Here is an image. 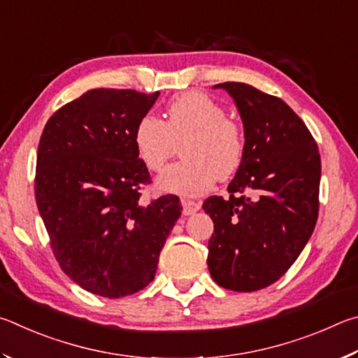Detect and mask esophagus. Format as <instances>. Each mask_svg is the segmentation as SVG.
<instances>
[{
	"mask_svg": "<svg viewBox=\"0 0 358 358\" xmlns=\"http://www.w3.org/2000/svg\"><path fill=\"white\" fill-rule=\"evenodd\" d=\"M182 208H184V210H182L184 215H192L199 210L201 204L196 201H190V199H182Z\"/></svg>",
	"mask_w": 358,
	"mask_h": 358,
	"instance_id": "obj_1",
	"label": "esophagus"
}]
</instances>
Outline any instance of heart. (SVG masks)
I'll use <instances>...</instances> for the list:
<instances>
[{"label": "heart", "instance_id": "obj_1", "mask_svg": "<svg viewBox=\"0 0 358 358\" xmlns=\"http://www.w3.org/2000/svg\"><path fill=\"white\" fill-rule=\"evenodd\" d=\"M180 144V160L163 173L157 185L168 193L198 196L215 179H228L239 169L245 138L239 122L208 94L189 91L169 100L165 119L144 115L135 125L136 154L149 171L159 173Z\"/></svg>", "mask_w": 358, "mask_h": 358}]
</instances>
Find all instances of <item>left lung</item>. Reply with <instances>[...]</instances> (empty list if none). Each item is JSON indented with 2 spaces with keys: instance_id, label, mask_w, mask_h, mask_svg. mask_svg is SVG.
<instances>
[{
  "instance_id": "obj_1",
  "label": "left lung",
  "mask_w": 358,
  "mask_h": 358,
  "mask_svg": "<svg viewBox=\"0 0 358 358\" xmlns=\"http://www.w3.org/2000/svg\"><path fill=\"white\" fill-rule=\"evenodd\" d=\"M245 150L228 185L229 198L203 204L214 222L208 266L224 289L252 292L287 272L316 227L321 155L308 127L280 97L227 81Z\"/></svg>"
}]
</instances>
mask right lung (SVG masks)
Listing matches in <instances>:
<instances>
[{
  "instance_id": "add662e5",
  "label": "right lung",
  "mask_w": 358,
  "mask_h": 358,
  "mask_svg": "<svg viewBox=\"0 0 358 358\" xmlns=\"http://www.w3.org/2000/svg\"><path fill=\"white\" fill-rule=\"evenodd\" d=\"M159 91H86L48 119L37 148L34 192L56 261L96 296L119 299L155 277L180 217L176 195L140 203L152 182L136 154L135 125Z\"/></svg>"
}]
</instances>
